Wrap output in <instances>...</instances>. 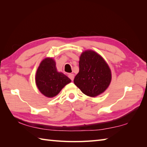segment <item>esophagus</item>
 <instances>
[{
	"label": "esophagus",
	"mask_w": 147,
	"mask_h": 147,
	"mask_svg": "<svg viewBox=\"0 0 147 147\" xmlns=\"http://www.w3.org/2000/svg\"><path fill=\"white\" fill-rule=\"evenodd\" d=\"M68 77L69 78L71 81H73V80H74V74H73L69 73V74H68Z\"/></svg>",
	"instance_id": "1"
}]
</instances>
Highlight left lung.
<instances>
[{
	"label": "left lung",
	"mask_w": 147,
	"mask_h": 147,
	"mask_svg": "<svg viewBox=\"0 0 147 147\" xmlns=\"http://www.w3.org/2000/svg\"><path fill=\"white\" fill-rule=\"evenodd\" d=\"M79 67L74 83L84 94L93 97L107 88L111 72L100 55L92 51L84 52L80 56Z\"/></svg>",
	"instance_id": "obj_1"
}]
</instances>
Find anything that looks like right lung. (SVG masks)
<instances>
[{
    "instance_id": "right-lung-1",
    "label": "right lung",
    "mask_w": 147,
    "mask_h": 147,
    "mask_svg": "<svg viewBox=\"0 0 147 147\" xmlns=\"http://www.w3.org/2000/svg\"><path fill=\"white\" fill-rule=\"evenodd\" d=\"M37 87L42 94L47 97L57 95L71 80L62 73L57 71L55 62L52 58L42 61L36 74Z\"/></svg>"
}]
</instances>
